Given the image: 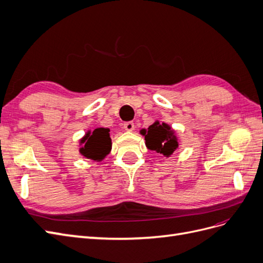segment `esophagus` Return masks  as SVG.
Here are the masks:
<instances>
[{"label":"esophagus","mask_w":263,"mask_h":263,"mask_svg":"<svg viewBox=\"0 0 263 263\" xmlns=\"http://www.w3.org/2000/svg\"><path fill=\"white\" fill-rule=\"evenodd\" d=\"M124 128H125V130H127V132H133L134 128H135V124H134L133 122H126V123L124 124Z\"/></svg>","instance_id":"obj_1"}]
</instances>
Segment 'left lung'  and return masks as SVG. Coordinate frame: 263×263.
<instances>
[{"instance_id":"1","label":"left lung","mask_w":263,"mask_h":263,"mask_svg":"<svg viewBox=\"0 0 263 263\" xmlns=\"http://www.w3.org/2000/svg\"><path fill=\"white\" fill-rule=\"evenodd\" d=\"M140 134L145 136L148 149L154 150L158 154H162L165 157H170L173 151L179 147L174 130L165 123L160 124L157 121L149 126L148 130L141 129Z\"/></svg>"}]
</instances>
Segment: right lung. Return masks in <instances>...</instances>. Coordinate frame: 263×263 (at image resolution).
<instances>
[{"label":"right lung","instance_id":"add662e5","mask_svg":"<svg viewBox=\"0 0 263 263\" xmlns=\"http://www.w3.org/2000/svg\"><path fill=\"white\" fill-rule=\"evenodd\" d=\"M108 128H97L93 132L89 130L80 140V154L94 161H102L112 149Z\"/></svg>","mask_w":263,"mask_h":263}]
</instances>
